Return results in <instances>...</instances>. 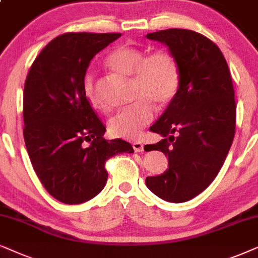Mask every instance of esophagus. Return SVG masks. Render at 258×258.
I'll use <instances>...</instances> for the list:
<instances>
[{
    "label": "esophagus",
    "mask_w": 258,
    "mask_h": 258,
    "mask_svg": "<svg viewBox=\"0 0 258 258\" xmlns=\"http://www.w3.org/2000/svg\"><path fill=\"white\" fill-rule=\"evenodd\" d=\"M132 146H133V150L136 151V152H143L144 151V144L142 142H133L132 143Z\"/></svg>",
    "instance_id": "esophagus-1"
}]
</instances>
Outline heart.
I'll use <instances>...</instances> for the list:
<instances>
[{
  "label": "heart",
  "mask_w": 258,
  "mask_h": 258,
  "mask_svg": "<svg viewBox=\"0 0 258 258\" xmlns=\"http://www.w3.org/2000/svg\"><path fill=\"white\" fill-rule=\"evenodd\" d=\"M105 63L118 77L131 79L132 100H135L130 107L109 120V135L115 138H138L144 127L153 120V105L165 107L176 97L180 84L177 59L167 50L146 55L140 48L122 44L108 55ZM82 88L91 107L107 112V105L101 100L92 75H86Z\"/></svg>",
  "instance_id": "1"
}]
</instances>
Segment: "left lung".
<instances>
[{
  "mask_svg": "<svg viewBox=\"0 0 258 258\" xmlns=\"http://www.w3.org/2000/svg\"><path fill=\"white\" fill-rule=\"evenodd\" d=\"M177 59L180 84L176 97L151 131L163 139L151 145L169 159V169L147 177L146 186L164 201L184 203L203 192L217 176L236 130L235 92L221 49L188 29L150 33Z\"/></svg>",
  "mask_w": 258,
  "mask_h": 258,
  "instance_id": "8db88e82",
  "label": "left lung"
}]
</instances>
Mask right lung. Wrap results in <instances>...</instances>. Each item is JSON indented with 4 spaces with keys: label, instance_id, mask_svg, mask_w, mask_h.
Instances as JSON below:
<instances>
[{
    "label": "right lung",
    "instance_id": "add662e5",
    "mask_svg": "<svg viewBox=\"0 0 258 258\" xmlns=\"http://www.w3.org/2000/svg\"><path fill=\"white\" fill-rule=\"evenodd\" d=\"M121 36L119 33H66L41 50L23 92V137L34 171L44 188L64 204L95 197L107 181L105 164L133 153L121 139L106 140L104 126L82 88L89 62ZM85 141L91 145L84 146Z\"/></svg>",
    "mask_w": 258,
    "mask_h": 258
}]
</instances>
